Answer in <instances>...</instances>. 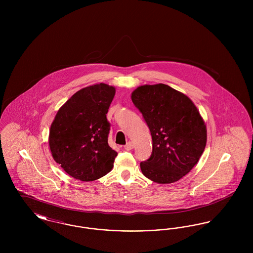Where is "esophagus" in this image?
<instances>
[{"label":"esophagus","mask_w":253,"mask_h":253,"mask_svg":"<svg viewBox=\"0 0 253 253\" xmlns=\"http://www.w3.org/2000/svg\"><path fill=\"white\" fill-rule=\"evenodd\" d=\"M124 149H125L126 151H130V150L133 149V144H132V142H131V141L127 142V144L124 146Z\"/></svg>","instance_id":"1"}]
</instances>
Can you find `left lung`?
<instances>
[{
  "label": "left lung",
  "instance_id": "obj_1",
  "mask_svg": "<svg viewBox=\"0 0 253 253\" xmlns=\"http://www.w3.org/2000/svg\"><path fill=\"white\" fill-rule=\"evenodd\" d=\"M132 101L150 129L153 152L140 163L142 173L159 184L181 179L198 162L207 143V129L193 101L169 85H142Z\"/></svg>",
  "mask_w": 253,
  "mask_h": 253
}]
</instances>
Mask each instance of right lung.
Returning <instances> with one entry per match:
<instances>
[{"mask_svg":"<svg viewBox=\"0 0 253 253\" xmlns=\"http://www.w3.org/2000/svg\"><path fill=\"white\" fill-rule=\"evenodd\" d=\"M115 94V87L105 84L85 87L60 107L51 124L52 157L76 179L96 180L114 167L118 153L108 144L106 114Z\"/></svg>","mask_w":253,"mask_h":253,"instance_id":"1","label":"right lung"}]
</instances>
